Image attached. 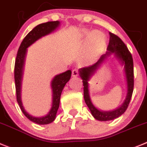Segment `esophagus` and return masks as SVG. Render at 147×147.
Masks as SVG:
<instances>
[{
    "label": "esophagus",
    "mask_w": 147,
    "mask_h": 147,
    "mask_svg": "<svg viewBox=\"0 0 147 147\" xmlns=\"http://www.w3.org/2000/svg\"><path fill=\"white\" fill-rule=\"evenodd\" d=\"M78 74H79V72L78 69H72V76L73 77V78H76L77 76H78Z\"/></svg>",
    "instance_id": "34e87169"
}]
</instances>
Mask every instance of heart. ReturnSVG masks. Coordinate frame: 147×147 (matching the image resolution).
Here are the masks:
<instances>
[{"mask_svg": "<svg viewBox=\"0 0 147 147\" xmlns=\"http://www.w3.org/2000/svg\"><path fill=\"white\" fill-rule=\"evenodd\" d=\"M93 37H94L96 40L100 42H102L104 41V36H103L102 34H100V33H97L96 34H95V33L90 34L89 38H93Z\"/></svg>", "mask_w": 147, "mask_h": 147, "instance_id": "heart-1", "label": "heart"}]
</instances>
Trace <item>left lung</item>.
Returning a JSON list of instances; mask_svg holds the SVG:
<instances>
[{"label": "left lung", "instance_id": "obj_1", "mask_svg": "<svg viewBox=\"0 0 147 147\" xmlns=\"http://www.w3.org/2000/svg\"><path fill=\"white\" fill-rule=\"evenodd\" d=\"M110 40L108 46V51L105 54H103L97 62L94 64L87 67H83L79 69L80 76L83 80V95L84 100L92 116L99 121H110L118 118L125 113L129 103L131 100L132 94L134 87V72H133V60L131 53L118 36L109 32ZM111 54H114L117 58L124 65L125 76H126L127 85H128V93L126 99L123 104L119 108L111 112H102L97 109L91 102L90 99L89 91H88V81L90 76L94 73L96 68L101 65L102 62Z\"/></svg>", "mask_w": 147, "mask_h": 147}]
</instances>
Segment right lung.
<instances>
[{"label":"right lung","mask_w":147,"mask_h":147,"mask_svg":"<svg viewBox=\"0 0 147 147\" xmlns=\"http://www.w3.org/2000/svg\"><path fill=\"white\" fill-rule=\"evenodd\" d=\"M60 22L59 21H51V22H45L36 26L32 31H31L26 35L24 39L21 42L20 46L18 49V54L14 64V81H15L16 94H17V101L19 104L20 109L23 114L31 120V121L39 125H47L53 122L55 120L57 111L59 108L60 97L62 90L64 89L66 83L71 78L72 71L67 70L65 72L55 75L51 83V87L53 91V103L51 111L46 116L42 117H35L29 114L22 105L21 100V83H22L23 67H24L25 59H26L27 48L30 45L34 44V42L44 36L51 34L59 27Z\"/></svg>","instance_id":"obj_1"}]
</instances>
